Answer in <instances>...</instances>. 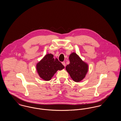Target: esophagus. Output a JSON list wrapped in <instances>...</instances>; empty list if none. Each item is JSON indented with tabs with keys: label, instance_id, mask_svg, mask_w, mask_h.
<instances>
[{
	"label": "esophagus",
	"instance_id": "34e87169",
	"mask_svg": "<svg viewBox=\"0 0 121 121\" xmlns=\"http://www.w3.org/2000/svg\"><path fill=\"white\" fill-rule=\"evenodd\" d=\"M62 64H63V65L64 66V67H65V66H66V63H65V62H62Z\"/></svg>",
	"mask_w": 121,
	"mask_h": 121
}]
</instances>
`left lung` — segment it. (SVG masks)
I'll list each match as a JSON object with an SVG mask.
<instances>
[{"label":"left lung","mask_w":121,"mask_h":121,"mask_svg":"<svg viewBox=\"0 0 121 121\" xmlns=\"http://www.w3.org/2000/svg\"><path fill=\"white\" fill-rule=\"evenodd\" d=\"M69 59L70 63L66 67L67 71L74 82H80L85 77L88 72V64L75 52L70 54Z\"/></svg>","instance_id":"obj_1"}]
</instances>
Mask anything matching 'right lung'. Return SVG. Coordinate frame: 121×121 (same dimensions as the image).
<instances>
[{"label": "right lung", "instance_id": "1", "mask_svg": "<svg viewBox=\"0 0 121 121\" xmlns=\"http://www.w3.org/2000/svg\"><path fill=\"white\" fill-rule=\"evenodd\" d=\"M64 66L53 55L48 53L45 55L36 64L37 73L42 79L49 81L58 70H61Z\"/></svg>", "mask_w": 121, "mask_h": 121}]
</instances>
